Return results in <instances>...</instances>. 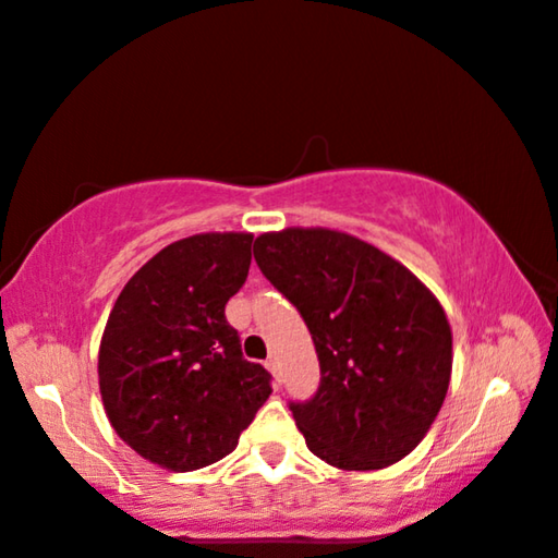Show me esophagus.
Wrapping results in <instances>:
<instances>
[{
    "instance_id": "1",
    "label": "esophagus",
    "mask_w": 558,
    "mask_h": 558,
    "mask_svg": "<svg viewBox=\"0 0 558 558\" xmlns=\"http://www.w3.org/2000/svg\"><path fill=\"white\" fill-rule=\"evenodd\" d=\"M266 366H268V369H270L272 374L280 376V362H278V356H268V359H266Z\"/></svg>"
}]
</instances>
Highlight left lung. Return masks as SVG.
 I'll return each instance as SVG.
<instances>
[{"label": "left lung", "mask_w": 558, "mask_h": 558, "mask_svg": "<svg viewBox=\"0 0 558 558\" xmlns=\"http://www.w3.org/2000/svg\"><path fill=\"white\" fill-rule=\"evenodd\" d=\"M253 256L315 342L317 393L290 403L307 448L339 470H381L409 456L450 384L452 335L436 295L342 231L263 233Z\"/></svg>", "instance_id": "1"}]
</instances>
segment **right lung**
Instances as JSON below:
<instances>
[{"label": "right lung", "mask_w": 558, "mask_h": 558, "mask_svg": "<svg viewBox=\"0 0 558 558\" xmlns=\"http://www.w3.org/2000/svg\"><path fill=\"white\" fill-rule=\"evenodd\" d=\"M251 243V233L169 243L110 310L98 352L102 405L118 436L155 465L189 472L226 458L272 391L226 323Z\"/></svg>", "instance_id": "right-lung-1"}]
</instances>
